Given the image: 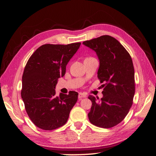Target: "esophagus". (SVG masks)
<instances>
[{
  "label": "esophagus",
  "instance_id": "1",
  "mask_svg": "<svg viewBox=\"0 0 156 156\" xmlns=\"http://www.w3.org/2000/svg\"><path fill=\"white\" fill-rule=\"evenodd\" d=\"M87 94L86 93H82V92H80V94H79V98H80V99H81V98H85V97H87Z\"/></svg>",
  "mask_w": 156,
  "mask_h": 156
}]
</instances>
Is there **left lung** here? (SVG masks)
Listing matches in <instances>:
<instances>
[{
  "label": "left lung",
  "mask_w": 156,
  "mask_h": 156,
  "mask_svg": "<svg viewBox=\"0 0 156 156\" xmlns=\"http://www.w3.org/2000/svg\"><path fill=\"white\" fill-rule=\"evenodd\" d=\"M84 45L94 51L99 60L98 78L103 87L101 99L92 95L88 114L89 121L97 126L108 129L123 120L131 108L135 94L134 68L132 59L114 37L103 35L87 40Z\"/></svg>",
  "instance_id": "8db88e82"
}]
</instances>
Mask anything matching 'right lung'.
I'll use <instances>...</instances> for the list:
<instances>
[{
	"instance_id": "obj_1",
	"label": "right lung",
	"mask_w": 156,
	"mask_h": 156,
	"mask_svg": "<svg viewBox=\"0 0 156 156\" xmlns=\"http://www.w3.org/2000/svg\"><path fill=\"white\" fill-rule=\"evenodd\" d=\"M80 44H43L27 61L22 77L21 97L27 115L40 129L50 131L65 124L77 101V92L60 93L57 97L55 87Z\"/></svg>"
}]
</instances>
